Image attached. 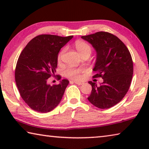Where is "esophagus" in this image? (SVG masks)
I'll return each mask as SVG.
<instances>
[{"label":"esophagus","instance_id":"esophagus-1","mask_svg":"<svg viewBox=\"0 0 149 149\" xmlns=\"http://www.w3.org/2000/svg\"><path fill=\"white\" fill-rule=\"evenodd\" d=\"M72 82H74V83H75V84H76L79 85H81L84 84V83L79 81H72Z\"/></svg>","mask_w":149,"mask_h":149}]
</instances>
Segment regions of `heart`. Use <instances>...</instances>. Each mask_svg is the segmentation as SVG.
<instances>
[{"instance_id":"obj_1","label":"heart","mask_w":149,"mask_h":149,"mask_svg":"<svg viewBox=\"0 0 149 149\" xmlns=\"http://www.w3.org/2000/svg\"><path fill=\"white\" fill-rule=\"evenodd\" d=\"M75 47L79 52L81 56H88L91 54L92 48L87 42L83 41H76L75 42ZM65 51H66V47H64L60 50L58 54V60L60 62L62 59ZM84 72V69L81 68H74L68 67L64 70V74L66 77L72 79H79L81 76V74Z\"/></svg>"}]
</instances>
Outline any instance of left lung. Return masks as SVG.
Wrapping results in <instances>:
<instances>
[{
  "label": "left lung",
  "instance_id": "8db88e82",
  "mask_svg": "<svg viewBox=\"0 0 149 149\" xmlns=\"http://www.w3.org/2000/svg\"><path fill=\"white\" fill-rule=\"evenodd\" d=\"M97 51L93 78L102 77L103 82L91 85V93L87 98L96 107L106 109L117 104L130 89L133 74L132 56L125 44L114 35L99 31L82 36Z\"/></svg>",
  "mask_w": 149,
  "mask_h": 149
}]
</instances>
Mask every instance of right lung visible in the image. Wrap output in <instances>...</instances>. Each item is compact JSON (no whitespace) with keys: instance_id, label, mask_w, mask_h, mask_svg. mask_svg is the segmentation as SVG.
Returning a JSON list of instances; mask_svg holds the SVG:
<instances>
[{"instance_id":"add662e5","label":"right lung","mask_w":149,"mask_h":149,"mask_svg":"<svg viewBox=\"0 0 149 149\" xmlns=\"http://www.w3.org/2000/svg\"><path fill=\"white\" fill-rule=\"evenodd\" d=\"M73 37L39 35L30 41L22 50L15 69V80L24 102L32 110L46 113L59 104L69 81L50 85L48 79L55 76L58 54ZM61 79L57 75V79Z\"/></svg>"}]
</instances>
